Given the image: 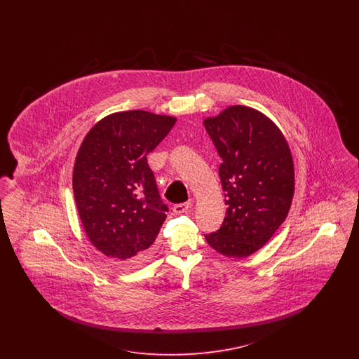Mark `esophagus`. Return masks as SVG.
Returning <instances> with one entry per match:
<instances>
[{
    "mask_svg": "<svg viewBox=\"0 0 359 359\" xmlns=\"http://www.w3.org/2000/svg\"><path fill=\"white\" fill-rule=\"evenodd\" d=\"M191 202H186V203H179V205H173V212L175 214H183V212H187L191 210Z\"/></svg>",
    "mask_w": 359,
    "mask_h": 359,
    "instance_id": "obj_1",
    "label": "esophagus"
}]
</instances>
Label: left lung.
<instances>
[{
    "mask_svg": "<svg viewBox=\"0 0 359 359\" xmlns=\"http://www.w3.org/2000/svg\"><path fill=\"white\" fill-rule=\"evenodd\" d=\"M203 123L222 157L219 177L229 205L221 229L205 234V241L223 256H252L290 212L294 192L290 145L273 121L248 106H230Z\"/></svg>",
    "mask_w": 359,
    "mask_h": 359,
    "instance_id": "8db88e82",
    "label": "left lung"
}]
</instances>
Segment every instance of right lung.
Returning <instances> with one entry per match:
<instances>
[{"mask_svg":"<svg viewBox=\"0 0 359 359\" xmlns=\"http://www.w3.org/2000/svg\"><path fill=\"white\" fill-rule=\"evenodd\" d=\"M176 118L144 110L113 113L97 122L78 151L72 189L90 242L104 256L144 262L168 207L147 154L170 133Z\"/></svg>","mask_w":359,"mask_h":359,"instance_id":"obj_1","label":"right lung"}]
</instances>
